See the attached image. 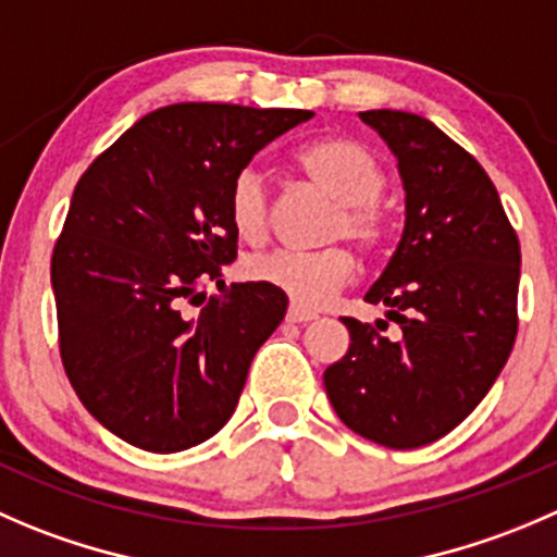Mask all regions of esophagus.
<instances>
[{"label":"esophagus","instance_id":"obj_1","mask_svg":"<svg viewBox=\"0 0 557 557\" xmlns=\"http://www.w3.org/2000/svg\"><path fill=\"white\" fill-rule=\"evenodd\" d=\"M288 318L290 323H307V321H315L318 312L315 310H307V307H299V305H290L288 307Z\"/></svg>","mask_w":557,"mask_h":557}]
</instances>
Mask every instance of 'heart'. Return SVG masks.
Segmentation results:
<instances>
[{
	"label": "heart",
	"mask_w": 557,
	"mask_h": 557,
	"mask_svg": "<svg viewBox=\"0 0 557 557\" xmlns=\"http://www.w3.org/2000/svg\"><path fill=\"white\" fill-rule=\"evenodd\" d=\"M307 180L339 203L332 239H350L364 250H375L383 239V218L375 198L383 190V169L375 154L354 138H321L296 154ZM228 214L245 239L258 242L269 231V193L263 174L252 165L231 182ZM245 272L252 283L272 285L299 307H323L354 277V258L343 247L318 252L269 250L247 258Z\"/></svg>",
	"instance_id": "heart-1"
}]
</instances>
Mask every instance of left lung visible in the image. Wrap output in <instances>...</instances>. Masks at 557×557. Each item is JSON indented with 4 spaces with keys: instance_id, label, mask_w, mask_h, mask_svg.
<instances>
[{
    "instance_id": "8db88e82",
    "label": "left lung",
    "mask_w": 557,
    "mask_h": 557,
    "mask_svg": "<svg viewBox=\"0 0 557 557\" xmlns=\"http://www.w3.org/2000/svg\"><path fill=\"white\" fill-rule=\"evenodd\" d=\"M397 158L405 228L392 261L364 294L388 307L399 337L343 318L348 354L323 372L329 403L388 449H416L476 408L517 337L520 242L495 185L473 154L430 119L361 111Z\"/></svg>"
}]
</instances>
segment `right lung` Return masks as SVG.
<instances>
[{"mask_svg":"<svg viewBox=\"0 0 557 557\" xmlns=\"http://www.w3.org/2000/svg\"><path fill=\"white\" fill-rule=\"evenodd\" d=\"M315 113L176 102L133 124L84 171L53 247L62 364L116 438L171 455L231 419L288 296L261 283L201 295L236 258L231 182ZM201 304L196 317L189 305Z\"/></svg>","mask_w":557,"mask_h":557,"instance_id":"obj_1","label":"right lung"}]
</instances>
